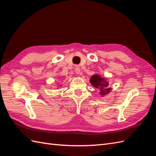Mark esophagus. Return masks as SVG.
<instances>
[{
  "label": "esophagus",
  "instance_id": "34e87169",
  "mask_svg": "<svg viewBox=\"0 0 156 156\" xmlns=\"http://www.w3.org/2000/svg\"><path fill=\"white\" fill-rule=\"evenodd\" d=\"M75 72H76V73L79 74V73H80V71H81V69H80V68H79L78 66H76L75 68Z\"/></svg>",
  "mask_w": 156,
  "mask_h": 156
}]
</instances>
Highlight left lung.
I'll use <instances>...</instances> for the list:
<instances>
[{
    "label": "left lung",
    "mask_w": 156,
    "mask_h": 156,
    "mask_svg": "<svg viewBox=\"0 0 156 156\" xmlns=\"http://www.w3.org/2000/svg\"><path fill=\"white\" fill-rule=\"evenodd\" d=\"M90 83L96 88L100 90V94L101 96L105 95L110 92L111 88L108 87V83L105 79L101 77L100 75H94L90 79Z\"/></svg>",
    "instance_id": "1"
}]
</instances>
